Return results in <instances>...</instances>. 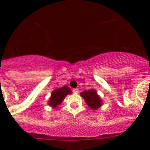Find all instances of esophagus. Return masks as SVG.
<instances>
[{
    "mask_svg": "<svg viewBox=\"0 0 150 150\" xmlns=\"http://www.w3.org/2000/svg\"><path fill=\"white\" fill-rule=\"evenodd\" d=\"M73 92L75 94H77L78 92H79V89H78V88H74V89H73Z\"/></svg>",
    "mask_w": 150,
    "mask_h": 150,
    "instance_id": "obj_1",
    "label": "esophagus"
}]
</instances>
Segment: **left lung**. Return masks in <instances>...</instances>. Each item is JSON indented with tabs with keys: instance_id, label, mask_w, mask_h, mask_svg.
Segmentation results:
<instances>
[{
	"instance_id": "8db88e82",
	"label": "left lung",
	"mask_w": 150,
	"mask_h": 150,
	"mask_svg": "<svg viewBox=\"0 0 150 150\" xmlns=\"http://www.w3.org/2000/svg\"><path fill=\"white\" fill-rule=\"evenodd\" d=\"M82 98H83L87 105L91 110H98L99 107H101L103 104V100L98 95V92L95 89H89L88 91H83L80 93Z\"/></svg>"
}]
</instances>
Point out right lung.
Wrapping results in <instances>:
<instances>
[{"label": "right lung", "instance_id": "1", "mask_svg": "<svg viewBox=\"0 0 150 150\" xmlns=\"http://www.w3.org/2000/svg\"><path fill=\"white\" fill-rule=\"evenodd\" d=\"M70 94H72V91L67 86L55 88L54 91H52L51 96L48 100V105L52 108H57L58 106L62 104L65 97Z\"/></svg>", "mask_w": 150, "mask_h": 150}]
</instances>
